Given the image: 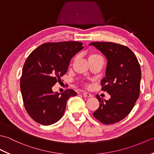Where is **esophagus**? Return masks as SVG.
Returning <instances> with one entry per match:
<instances>
[{
  "mask_svg": "<svg viewBox=\"0 0 154 154\" xmlns=\"http://www.w3.org/2000/svg\"><path fill=\"white\" fill-rule=\"evenodd\" d=\"M83 96L85 97H93L92 94L89 93H86V92L83 93Z\"/></svg>",
  "mask_w": 154,
  "mask_h": 154,
  "instance_id": "34e87169",
  "label": "esophagus"
}]
</instances>
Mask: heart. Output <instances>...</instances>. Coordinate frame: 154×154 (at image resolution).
Instances as JSON below:
<instances>
[{
	"label": "heart",
	"mask_w": 154,
	"mask_h": 154,
	"mask_svg": "<svg viewBox=\"0 0 154 154\" xmlns=\"http://www.w3.org/2000/svg\"><path fill=\"white\" fill-rule=\"evenodd\" d=\"M98 57H101V56H100V55H99V54H95V53H91V54L89 55V60H93V59L98 58Z\"/></svg>",
	"instance_id": "obj_1"
}]
</instances>
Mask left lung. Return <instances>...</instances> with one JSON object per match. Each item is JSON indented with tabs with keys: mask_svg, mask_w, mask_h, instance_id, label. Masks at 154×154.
Instances as JSON below:
<instances>
[{
	"mask_svg": "<svg viewBox=\"0 0 154 154\" xmlns=\"http://www.w3.org/2000/svg\"><path fill=\"white\" fill-rule=\"evenodd\" d=\"M94 45L107 59L106 77L101 81L102 91L110 99L104 100L97 94L99 107L93 116L105 124L116 123L131 112L140 95L141 69L130 48L113 42H94Z\"/></svg>",
	"mask_w": 154,
	"mask_h": 154,
	"instance_id": "1",
	"label": "left lung"
}]
</instances>
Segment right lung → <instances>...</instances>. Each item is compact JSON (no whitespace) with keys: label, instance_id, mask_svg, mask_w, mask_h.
<instances>
[{"label":"right lung","instance_id":"1","mask_svg":"<svg viewBox=\"0 0 154 154\" xmlns=\"http://www.w3.org/2000/svg\"><path fill=\"white\" fill-rule=\"evenodd\" d=\"M83 48L79 42H48L29 55L23 67L20 89L26 110L36 122L45 126L57 122L67 100L77 95L73 89L54 93L52 87L61 81L71 58Z\"/></svg>","mask_w":154,"mask_h":154}]
</instances>
